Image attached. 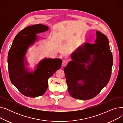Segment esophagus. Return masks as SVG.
Wrapping results in <instances>:
<instances>
[{
  "label": "esophagus",
  "instance_id": "1",
  "mask_svg": "<svg viewBox=\"0 0 123 123\" xmlns=\"http://www.w3.org/2000/svg\"><path fill=\"white\" fill-rule=\"evenodd\" d=\"M68 63V60H63L62 61V65L63 66H65Z\"/></svg>",
  "mask_w": 123,
  "mask_h": 123
}]
</instances>
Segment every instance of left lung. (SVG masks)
<instances>
[{
	"label": "left lung",
	"mask_w": 123,
	"mask_h": 123,
	"mask_svg": "<svg viewBox=\"0 0 123 123\" xmlns=\"http://www.w3.org/2000/svg\"><path fill=\"white\" fill-rule=\"evenodd\" d=\"M96 33L95 43H85L80 47L71 55L72 61L64 69L68 92L77 99L87 100L94 98L111 78L113 60L109 40L99 31ZM85 63L88 64L87 68ZM80 80L83 81V85L78 83Z\"/></svg>",
	"instance_id": "1"
}]
</instances>
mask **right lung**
Listing matches in <instances>:
<instances>
[{"label":"right lung","mask_w":123,"mask_h":123,"mask_svg":"<svg viewBox=\"0 0 123 123\" xmlns=\"http://www.w3.org/2000/svg\"><path fill=\"white\" fill-rule=\"evenodd\" d=\"M47 26L35 24L21 30L15 36L8 54L10 80L23 95L29 97L43 95L48 88V80L61 68L62 60L44 59L34 72L29 73L24 67V56L28 47L37 39L36 34L48 30Z\"/></svg>","instance_id":"add662e5"}]
</instances>
